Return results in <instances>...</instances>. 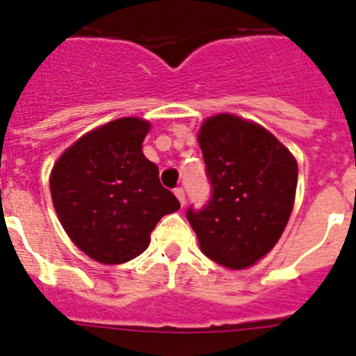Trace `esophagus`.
Returning <instances> with one entry per match:
<instances>
[{"label":"esophagus","instance_id":"esophagus-1","mask_svg":"<svg viewBox=\"0 0 356 356\" xmlns=\"http://www.w3.org/2000/svg\"><path fill=\"white\" fill-rule=\"evenodd\" d=\"M175 194H176V197H178V201H180V205L184 207L185 205V191H184V188L176 187Z\"/></svg>","mask_w":356,"mask_h":356}]
</instances>
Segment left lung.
I'll return each instance as SVG.
<instances>
[{"mask_svg":"<svg viewBox=\"0 0 356 356\" xmlns=\"http://www.w3.org/2000/svg\"><path fill=\"white\" fill-rule=\"evenodd\" d=\"M212 196L187 219L201 251L246 269L273 250L294 207L298 163L266 128L237 115L207 119L197 135Z\"/></svg>","mask_w":356,"mask_h":356,"instance_id":"obj_1","label":"left lung"}]
</instances>
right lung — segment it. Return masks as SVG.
Wrapping results in <instances>:
<instances>
[{"instance_id":"obj_1","label":"right lung","mask_w":356,"mask_h":356,"mask_svg":"<svg viewBox=\"0 0 356 356\" xmlns=\"http://www.w3.org/2000/svg\"><path fill=\"white\" fill-rule=\"evenodd\" d=\"M149 122L110 121L89 131L58 159L49 178L56 216L71 241L102 264H124L149 244L156 222L180 201L144 156Z\"/></svg>"}]
</instances>
